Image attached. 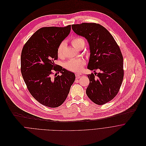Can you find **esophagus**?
<instances>
[{
  "label": "esophagus",
  "instance_id": "obj_1",
  "mask_svg": "<svg viewBox=\"0 0 146 146\" xmlns=\"http://www.w3.org/2000/svg\"><path fill=\"white\" fill-rule=\"evenodd\" d=\"M80 74H79V73H76L75 74V76H76V79H79L80 77Z\"/></svg>",
  "mask_w": 146,
  "mask_h": 146
}]
</instances>
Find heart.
I'll use <instances>...</instances> for the list:
<instances>
[{
  "label": "heart",
  "mask_w": 146,
  "mask_h": 146,
  "mask_svg": "<svg viewBox=\"0 0 146 146\" xmlns=\"http://www.w3.org/2000/svg\"><path fill=\"white\" fill-rule=\"evenodd\" d=\"M71 43L74 47L78 49L80 46L84 45V40L81 37H73L71 40ZM66 44L64 42H62L57 46V55L59 58L64 57V50L66 48ZM86 65V62L83 59H72L69 60L66 64V68L72 72H79L81 71L84 66Z\"/></svg>",
  "instance_id": "heart-1"
}]
</instances>
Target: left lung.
<instances>
[{
	"label": "left lung",
	"mask_w": 146,
	"mask_h": 146,
	"mask_svg": "<svg viewBox=\"0 0 146 146\" xmlns=\"http://www.w3.org/2000/svg\"><path fill=\"white\" fill-rule=\"evenodd\" d=\"M72 29L89 42L90 56L87 68L100 71L87 75L90 83L86 94L94 103L104 105L118 94L123 80V57L120 47L107 29L98 23L74 24Z\"/></svg>",
	"instance_id": "obj_1"
}]
</instances>
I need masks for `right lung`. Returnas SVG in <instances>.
Listing matches in <instances>:
<instances>
[{
  "mask_svg": "<svg viewBox=\"0 0 146 146\" xmlns=\"http://www.w3.org/2000/svg\"><path fill=\"white\" fill-rule=\"evenodd\" d=\"M70 31L71 25L40 28L22 50L21 71L27 88L35 100L49 108L63 104L75 81L73 72L54 63L57 46ZM53 71L56 73L52 77Z\"/></svg>",
  "mask_w": 146,
  "mask_h": 146,
  "instance_id": "1",
  "label": "right lung"
}]
</instances>
